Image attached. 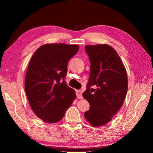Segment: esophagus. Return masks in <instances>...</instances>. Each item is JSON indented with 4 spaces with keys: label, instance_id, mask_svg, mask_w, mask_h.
<instances>
[{
    "label": "esophagus",
    "instance_id": "esophagus-1",
    "mask_svg": "<svg viewBox=\"0 0 153 153\" xmlns=\"http://www.w3.org/2000/svg\"><path fill=\"white\" fill-rule=\"evenodd\" d=\"M76 93L77 98H79V99H82V98H83V97H82V92L80 91V90H76Z\"/></svg>",
    "mask_w": 153,
    "mask_h": 153
}]
</instances>
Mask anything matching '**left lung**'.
Returning a JSON list of instances; mask_svg holds the SVG:
<instances>
[{
  "label": "left lung",
  "mask_w": 153,
  "mask_h": 153,
  "mask_svg": "<svg viewBox=\"0 0 153 153\" xmlns=\"http://www.w3.org/2000/svg\"><path fill=\"white\" fill-rule=\"evenodd\" d=\"M90 63L89 79L82 96L90 104L84 113L94 127L104 126L122 106L128 91L126 70L118 55L107 45L85 46Z\"/></svg>",
  "instance_id": "1"
}]
</instances>
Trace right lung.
Wrapping results in <instances>:
<instances>
[{
	"label": "right lung",
	"instance_id": "1",
	"mask_svg": "<svg viewBox=\"0 0 153 153\" xmlns=\"http://www.w3.org/2000/svg\"><path fill=\"white\" fill-rule=\"evenodd\" d=\"M79 50L77 45L48 44L38 48L31 59L25 90L31 108L47 123L62 120L76 95L65 79L69 60Z\"/></svg>",
	"mask_w": 153,
	"mask_h": 153
}]
</instances>
